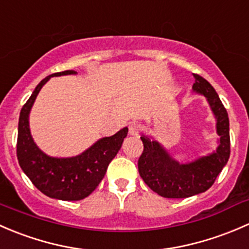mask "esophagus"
Wrapping results in <instances>:
<instances>
[{"label": "esophagus", "mask_w": 249, "mask_h": 249, "mask_svg": "<svg viewBox=\"0 0 249 249\" xmlns=\"http://www.w3.org/2000/svg\"><path fill=\"white\" fill-rule=\"evenodd\" d=\"M140 124L138 122H130L129 124V134L130 135H139Z\"/></svg>", "instance_id": "1"}]
</instances>
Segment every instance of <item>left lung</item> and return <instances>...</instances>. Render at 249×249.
Masks as SVG:
<instances>
[{
	"instance_id": "obj_1",
	"label": "left lung",
	"mask_w": 249,
	"mask_h": 249,
	"mask_svg": "<svg viewBox=\"0 0 249 249\" xmlns=\"http://www.w3.org/2000/svg\"><path fill=\"white\" fill-rule=\"evenodd\" d=\"M194 93L206 98L216 119L218 146L214 151L182 163L170 156L165 147L151 135L142 134V155L138 162L142 178L153 192L163 198L183 199L206 192L220 171L227 165L230 156L229 117L216 89L198 74H193Z\"/></svg>"
}]
</instances>
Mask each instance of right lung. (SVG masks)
Instances as JSON below:
<instances>
[{
  "label": "right lung",
  "instance_id": "1",
  "mask_svg": "<svg viewBox=\"0 0 249 249\" xmlns=\"http://www.w3.org/2000/svg\"><path fill=\"white\" fill-rule=\"evenodd\" d=\"M75 74V71H65L43 79L22 107L18 125L17 156L20 168L43 194L65 201L85 199L97 188L128 133L127 127L122 128L73 157H51L38 147L30 129V112L38 93L50 78Z\"/></svg>",
  "mask_w": 249,
  "mask_h": 249
}]
</instances>
